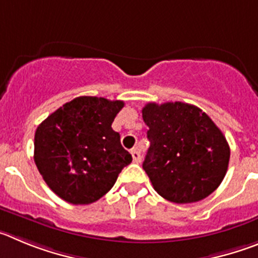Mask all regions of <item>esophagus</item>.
I'll use <instances>...</instances> for the list:
<instances>
[{"instance_id": "1", "label": "esophagus", "mask_w": 258, "mask_h": 258, "mask_svg": "<svg viewBox=\"0 0 258 258\" xmlns=\"http://www.w3.org/2000/svg\"><path fill=\"white\" fill-rule=\"evenodd\" d=\"M131 155H132V159H134V162H136V163H140V162H141V154H140V152H139L138 149H132L131 150Z\"/></svg>"}]
</instances>
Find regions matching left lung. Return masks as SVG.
I'll list each match as a JSON object with an SVG mask.
<instances>
[{
	"mask_svg": "<svg viewBox=\"0 0 258 258\" xmlns=\"http://www.w3.org/2000/svg\"><path fill=\"white\" fill-rule=\"evenodd\" d=\"M143 119L150 141L143 168L159 196L173 203H194L219 187L230 148L202 109L181 101L148 103Z\"/></svg>",
	"mask_w": 258,
	"mask_h": 258,
	"instance_id": "obj_1",
	"label": "left lung"
}]
</instances>
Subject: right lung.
Listing matches in <instances>:
<instances>
[{"label":"right lung","mask_w":258,"mask_h":258,"mask_svg":"<svg viewBox=\"0 0 258 258\" xmlns=\"http://www.w3.org/2000/svg\"><path fill=\"white\" fill-rule=\"evenodd\" d=\"M123 101L80 96L60 106L34 134V162L52 191L72 204L105 196L132 157L112 128Z\"/></svg>","instance_id":"1"}]
</instances>
